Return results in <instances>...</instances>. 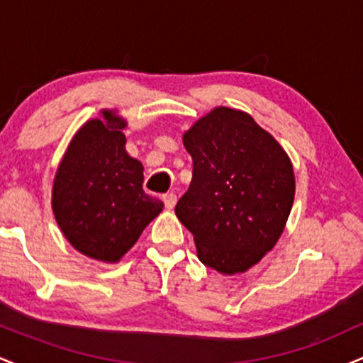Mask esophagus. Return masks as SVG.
<instances>
[{
	"instance_id": "34e87169",
	"label": "esophagus",
	"mask_w": 363,
	"mask_h": 363,
	"mask_svg": "<svg viewBox=\"0 0 363 363\" xmlns=\"http://www.w3.org/2000/svg\"><path fill=\"white\" fill-rule=\"evenodd\" d=\"M162 199H164L165 208H169V210H172V208L176 206V203H177V196L174 194V193L164 194V196H162Z\"/></svg>"
}]
</instances>
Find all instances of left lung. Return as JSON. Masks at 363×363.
<instances>
[{"label": "left lung", "instance_id": "obj_1", "mask_svg": "<svg viewBox=\"0 0 363 363\" xmlns=\"http://www.w3.org/2000/svg\"><path fill=\"white\" fill-rule=\"evenodd\" d=\"M193 181L176 215L194 235L203 264L223 274L247 272L272 251L295 196L285 150L247 112L216 107L187 129Z\"/></svg>", "mask_w": 363, "mask_h": 363}]
</instances>
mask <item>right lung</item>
<instances>
[{
    "instance_id": "right-lung-1",
    "label": "right lung",
    "mask_w": 363,
    "mask_h": 363,
    "mask_svg": "<svg viewBox=\"0 0 363 363\" xmlns=\"http://www.w3.org/2000/svg\"><path fill=\"white\" fill-rule=\"evenodd\" d=\"M86 121L73 136L52 184V211L69 244L91 259L118 262L160 213L143 191V165L129 157L116 112Z\"/></svg>"
}]
</instances>
